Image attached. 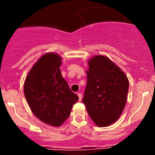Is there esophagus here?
Instances as JSON below:
<instances>
[{"label": "esophagus", "instance_id": "34e87169", "mask_svg": "<svg viewBox=\"0 0 155 155\" xmlns=\"http://www.w3.org/2000/svg\"><path fill=\"white\" fill-rule=\"evenodd\" d=\"M77 95H78V96H79V100L81 101V98H82V95H81V93H78Z\"/></svg>", "mask_w": 155, "mask_h": 155}]
</instances>
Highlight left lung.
<instances>
[{"label": "left lung", "instance_id": "obj_1", "mask_svg": "<svg viewBox=\"0 0 155 155\" xmlns=\"http://www.w3.org/2000/svg\"><path fill=\"white\" fill-rule=\"evenodd\" d=\"M82 102L90 118L100 127L120 118L127 102L129 81L114 63L104 55L89 60Z\"/></svg>", "mask_w": 155, "mask_h": 155}]
</instances>
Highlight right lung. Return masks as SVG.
<instances>
[{
    "label": "right lung",
    "mask_w": 155,
    "mask_h": 155,
    "mask_svg": "<svg viewBox=\"0 0 155 155\" xmlns=\"http://www.w3.org/2000/svg\"><path fill=\"white\" fill-rule=\"evenodd\" d=\"M61 60L56 53L44 54L32 67L24 84L25 96L33 114L54 127L67 120L79 100L62 76Z\"/></svg>",
    "instance_id": "obj_1"
}]
</instances>
